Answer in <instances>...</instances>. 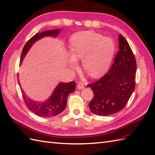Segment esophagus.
Returning <instances> with one entry per match:
<instances>
[{"mask_svg":"<svg viewBox=\"0 0 155 155\" xmlns=\"http://www.w3.org/2000/svg\"><path fill=\"white\" fill-rule=\"evenodd\" d=\"M84 85L82 82H78V84H77V88L78 89H79V90L82 89L83 88H84Z\"/></svg>","mask_w":155,"mask_h":155,"instance_id":"obj_1","label":"esophagus"}]
</instances>
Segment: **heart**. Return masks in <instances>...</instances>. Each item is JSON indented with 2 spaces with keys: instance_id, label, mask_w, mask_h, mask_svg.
Returning a JSON list of instances; mask_svg holds the SVG:
<instances>
[{
  "instance_id": "1",
  "label": "heart",
  "mask_w": 155,
  "mask_h": 155,
  "mask_svg": "<svg viewBox=\"0 0 155 155\" xmlns=\"http://www.w3.org/2000/svg\"><path fill=\"white\" fill-rule=\"evenodd\" d=\"M70 68L75 69V60L81 59L82 68L92 77L104 74L110 66L115 51L114 40L92 31L74 34L69 41Z\"/></svg>"
}]
</instances>
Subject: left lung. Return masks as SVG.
I'll return each instance as SVG.
<instances>
[{
  "label": "left lung",
  "instance_id": "1",
  "mask_svg": "<svg viewBox=\"0 0 155 155\" xmlns=\"http://www.w3.org/2000/svg\"><path fill=\"white\" fill-rule=\"evenodd\" d=\"M119 50L113 64L98 81L88 84L94 92L88 105L90 110L99 116L117 113L126 106L136 86V60L128 42L119 35Z\"/></svg>",
  "mask_w": 155,
  "mask_h": 155
}]
</instances>
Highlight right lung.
I'll use <instances>...</instances> for the list:
<instances>
[{"mask_svg": "<svg viewBox=\"0 0 155 155\" xmlns=\"http://www.w3.org/2000/svg\"><path fill=\"white\" fill-rule=\"evenodd\" d=\"M59 33V29L46 31L38 33L31 37L23 47L20 58V64L27 51L38 40L46 36H54L55 37ZM19 83V81H18ZM76 84L74 81L69 83H59L54 90L48 100L45 102H36L27 97L21 90L22 97L27 107L37 115L42 117H50L56 116L65 109L67 105L68 95L74 91Z\"/></svg>", "mask_w": 155, "mask_h": 155, "instance_id": "right-lung-1", "label": "right lung"}]
</instances>
